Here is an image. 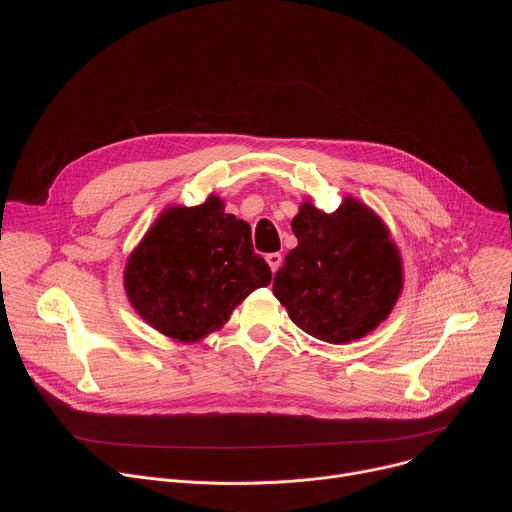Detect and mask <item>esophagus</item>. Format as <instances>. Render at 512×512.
<instances>
[{"label":"esophagus","instance_id":"obj_1","mask_svg":"<svg viewBox=\"0 0 512 512\" xmlns=\"http://www.w3.org/2000/svg\"><path fill=\"white\" fill-rule=\"evenodd\" d=\"M265 259H267V263H269V267H271L273 273L279 269V265H281V261H283L281 253H269Z\"/></svg>","mask_w":512,"mask_h":512}]
</instances>
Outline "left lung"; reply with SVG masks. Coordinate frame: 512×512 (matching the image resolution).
<instances>
[{
    "mask_svg": "<svg viewBox=\"0 0 512 512\" xmlns=\"http://www.w3.org/2000/svg\"><path fill=\"white\" fill-rule=\"evenodd\" d=\"M291 229L298 247L273 277L291 322L330 344L375 330L403 285L401 257L381 218L352 198L330 214L306 202Z\"/></svg>",
    "mask_w": 512,
    "mask_h": 512,
    "instance_id": "8db88e82",
    "label": "left lung"
}]
</instances>
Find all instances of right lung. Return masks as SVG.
I'll return each mask as SVG.
<instances>
[{
  "label": "right lung",
  "instance_id": "add662e5",
  "mask_svg": "<svg viewBox=\"0 0 512 512\" xmlns=\"http://www.w3.org/2000/svg\"><path fill=\"white\" fill-rule=\"evenodd\" d=\"M269 281L271 269L253 251L251 227L227 214L216 196L166 210L125 267L131 306L180 342L221 328L251 291Z\"/></svg>",
  "mask_w": 512,
  "mask_h": 512
}]
</instances>
